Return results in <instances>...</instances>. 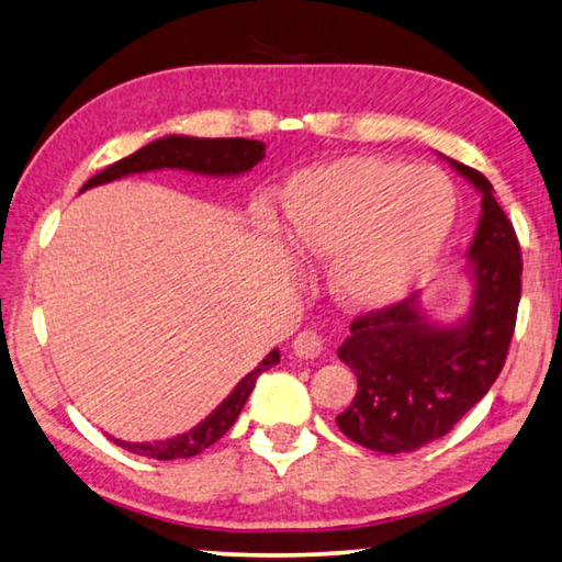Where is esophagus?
<instances>
[{"mask_svg": "<svg viewBox=\"0 0 562 562\" xmlns=\"http://www.w3.org/2000/svg\"><path fill=\"white\" fill-rule=\"evenodd\" d=\"M292 349H294V353L300 356V359H316V356H319L322 349H324V341L314 329H304V331L294 336Z\"/></svg>", "mask_w": 562, "mask_h": 562, "instance_id": "esophagus-1", "label": "esophagus"}]
</instances>
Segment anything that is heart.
Returning a JSON list of instances; mask_svg holds the SVG:
<instances>
[{"mask_svg": "<svg viewBox=\"0 0 562 562\" xmlns=\"http://www.w3.org/2000/svg\"><path fill=\"white\" fill-rule=\"evenodd\" d=\"M454 223L440 169L344 157L282 189V236L304 262L329 260V290L349 310H381L430 270Z\"/></svg>", "mask_w": 562, "mask_h": 562, "instance_id": "1", "label": "heart"}]
</instances>
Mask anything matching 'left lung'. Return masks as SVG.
Segmentation results:
<instances>
[{
  "instance_id": "8db88e82",
  "label": "left lung",
  "mask_w": 562,
  "mask_h": 562,
  "mask_svg": "<svg viewBox=\"0 0 562 562\" xmlns=\"http://www.w3.org/2000/svg\"><path fill=\"white\" fill-rule=\"evenodd\" d=\"M445 159L482 193V216L467 250L474 284L469 312L454 324H435L415 292L353 319L336 351L359 379L336 425L356 445L385 454L440 440L482 401L504 369L521 300V248L494 187L482 171Z\"/></svg>"
}]
</instances>
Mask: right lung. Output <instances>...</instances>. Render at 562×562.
<instances>
[{"instance_id":"1","label":"right lung","mask_w":562,"mask_h":562,"mask_svg":"<svg viewBox=\"0 0 562 562\" xmlns=\"http://www.w3.org/2000/svg\"><path fill=\"white\" fill-rule=\"evenodd\" d=\"M265 157V145L258 139H243V137H223V139H203V137H187V135H169L149 142L135 155L115 161L108 169L100 171L93 179L86 181V189L100 187V183L115 181L130 175H142V171H155V169H183L193 171V175H206V177H238L250 171L258 161ZM274 363H280V349H272L265 359L258 363V369H252L246 379H243L233 393L223 401L216 411H213L206 420H201L196 427H191L189 432L169 437V440L159 442H125L110 437L112 442L125 447L127 452L151 459H183L193 457L201 450H206L213 442H218L223 435L231 430V425L238 420L243 405L252 393L255 381L262 371L272 369Z\"/></svg>"}]
</instances>
